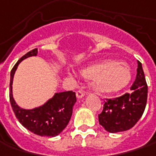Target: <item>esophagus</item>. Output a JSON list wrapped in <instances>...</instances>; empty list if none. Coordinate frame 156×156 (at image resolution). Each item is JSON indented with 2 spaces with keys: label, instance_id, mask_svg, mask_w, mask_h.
Listing matches in <instances>:
<instances>
[{
  "label": "esophagus",
  "instance_id": "1",
  "mask_svg": "<svg viewBox=\"0 0 156 156\" xmlns=\"http://www.w3.org/2000/svg\"><path fill=\"white\" fill-rule=\"evenodd\" d=\"M84 95H85V92L83 91V90H78L77 93H76V96H77L78 98H82Z\"/></svg>",
  "mask_w": 156,
  "mask_h": 156
}]
</instances>
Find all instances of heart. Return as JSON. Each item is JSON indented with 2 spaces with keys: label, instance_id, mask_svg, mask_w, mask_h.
<instances>
[{
  "label": "heart",
  "instance_id": "obj_1",
  "mask_svg": "<svg viewBox=\"0 0 156 156\" xmlns=\"http://www.w3.org/2000/svg\"><path fill=\"white\" fill-rule=\"evenodd\" d=\"M83 77L93 79L92 86L98 93H113L129 83L131 74L126 65L115 60H105L82 71Z\"/></svg>",
  "mask_w": 156,
  "mask_h": 156
}]
</instances>
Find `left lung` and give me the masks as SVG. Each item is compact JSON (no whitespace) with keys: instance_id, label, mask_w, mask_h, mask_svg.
Here are the masks:
<instances>
[{"instance_id":"left-lung-1","label":"left lung","mask_w":156,"mask_h":156,"mask_svg":"<svg viewBox=\"0 0 156 156\" xmlns=\"http://www.w3.org/2000/svg\"><path fill=\"white\" fill-rule=\"evenodd\" d=\"M136 71L130 92L104 101V109L98 115V121L108 132L117 133L130 129L144 112L148 98V85L141 62L138 61Z\"/></svg>"}]
</instances>
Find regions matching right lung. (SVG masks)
<instances>
[{"label": "right lung", "instance_id": "add662e5", "mask_svg": "<svg viewBox=\"0 0 156 156\" xmlns=\"http://www.w3.org/2000/svg\"><path fill=\"white\" fill-rule=\"evenodd\" d=\"M38 49L35 48L26 53L14 65L10 74L9 99L16 118L29 131L41 136H56L67 126L73 114V108L76 103V93L73 90L56 93L53 98L39 108L24 110L16 105L12 94L13 78L17 66L23 59L36 56Z\"/></svg>", "mask_w": 156, "mask_h": 156}]
</instances>
